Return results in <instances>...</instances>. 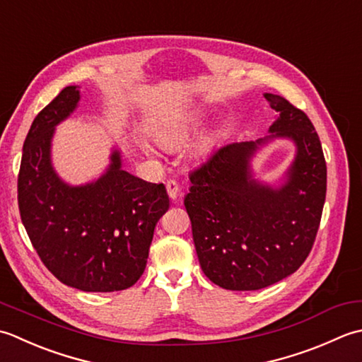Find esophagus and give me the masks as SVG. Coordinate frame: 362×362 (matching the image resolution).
<instances>
[{
  "instance_id": "34e87169",
  "label": "esophagus",
  "mask_w": 362,
  "mask_h": 362,
  "mask_svg": "<svg viewBox=\"0 0 362 362\" xmlns=\"http://www.w3.org/2000/svg\"><path fill=\"white\" fill-rule=\"evenodd\" d=\"M165 189H167L168 197H170L173 202H176V198H178V195H180V186H178V182H176L175 180H168V181L165 182Z\"/></svg>"
}]
</instances>
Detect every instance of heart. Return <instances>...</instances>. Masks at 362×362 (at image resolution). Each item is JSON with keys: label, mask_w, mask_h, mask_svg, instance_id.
Instances as JSON below:
<instances>
[{"label": "heart", "mask_w": 362, "mask_h": 362, "mask_svg": "<svg viewBox=\"0 0 362 362\" xmlns=\"http://www.w3.org/2000/svg\"><path fill=\"white\" fill-rule=\"evenodd\" d=\"M200 124H202V115L198 112H190V114L178 117V119H175L170 123H167L164 127H160L159 129L154 131V139H156V142L162 146V148H167V150L176 148V146L186 144ZM140 148H142L145 154H150V156L154 154L151 146L145 142L140 144ZM211 150H212V140L203 139L200 144L195 145L194 154L195 156L203 158V156H208Z\"/></svg>", "instance_id": "obj_1"}]
</instances>
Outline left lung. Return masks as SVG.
I'll return each instance as SVG.
<instances>
[{"instance_id":"8db88e82","label":"left lung","mask_w":362,"mask_h":362,"mask_svg":"<svg viewBox=\"0 0 362 362\" xmlns=\"http://www.w3.org/2000/svg\"><path fill=\"white\" fill-rule=\"evenodd\" d=\"M278 112L269 136L218 148L190 173L184 206L202 270L228 291H257L281 281L305 262L327 195V164L319 136L303 110L264 93ZM287 138L296 156L279 187L252 176L264 144Z\"/></svg>"}]
</instances>
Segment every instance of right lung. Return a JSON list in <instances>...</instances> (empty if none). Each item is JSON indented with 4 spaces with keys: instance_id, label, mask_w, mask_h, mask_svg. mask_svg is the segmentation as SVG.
Segmentation results:
<instances>
[{
    "instance_id": "obj_1",
    "label": "right lung",
    "mask_w": 362,
    "mask_h": 362,
    "mask_svg": "<svg viewBox=\"0 0 362 362\" xmlns=\"http://www.w3.org/2000/svg\"><path fill=\"white\" fill-rule=\"evenodd\" d=\"M79 100L78 86L65 87L31 124L18 173L21 222L59 281L84 292L123 291L142 276L154 226L170 202L164 184L123 170L119 148L95 181L71 186L56 173L54 131Z\"/></svg>"
}]
</instances>
